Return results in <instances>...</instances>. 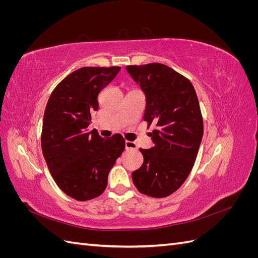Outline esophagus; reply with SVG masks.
Here are the masks:
<instances>
[{
    "label": "esophagus",
    "instance_id": "34e87169",
    "mask_svg": "<svg viewBox=\"0 0 258 258\" xmlns=\"http://www.w3.org/2000/svg\"><path fill=\"white\" fill-rule=\"evenodd\" d=\"M126 150H135L137 151L138 150V146L135 142H131V141H126Z\"/></svg>",
    "mask_w": 258,
    "mask_h": 258
}]
</instances>
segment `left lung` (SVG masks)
<instances>
[{"instance_id":"left-lung-1","label":"left lung","mask_w":258,"mask_h":258,"mask_svg":"<svg viewBox=\"0 0 258 258\" xmlns=\"http://www.w3.org/2000/svg\"><path fill=\"white\" fill-rule=\"evenodd\" d=\"M146 97L143 119L154 146L140 148L143 165L132 172L138 190L154 198L176 191L190 173L204 136L197 93L188 79L161 63L127 66Z\"/></svg>"}]
</instances>
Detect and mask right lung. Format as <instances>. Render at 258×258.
<instances>
[{"label":"right lung","mask_w":258,"mask_h":258,"mask_svg":"<svg viewBox=\"0 0 258 258\" xmlns=\"http://www.w3.org/2000/svg\"><path fill=\"white\" fill-rule=\"evenodd\" d=\"M120 67H85L69 74L53 89L45 108L42 151L49 172L68 196L77 201L97 198L124 150L116 134L108 139L88 132L98 95L119 72Z\"/></svg>","instance_id":"add662e5"}]
</instances>
